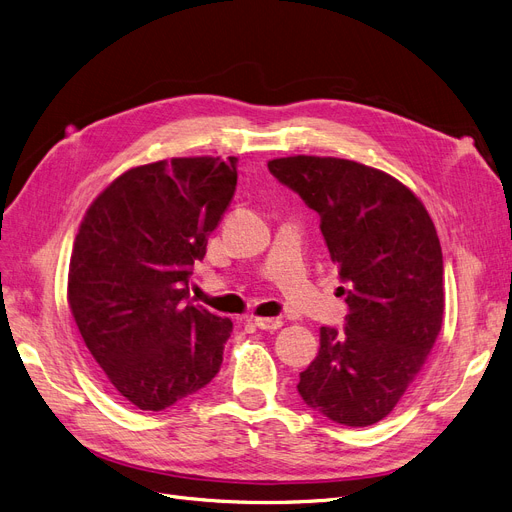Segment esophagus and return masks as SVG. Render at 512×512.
<instances>
[{
    "mask_svg": "<svg viewBox=\"0 0 512 512\" xmlns=\"http://www.w3.org/2000/svg\"><path fill=\"white\" fill-rule=\"evenodd\" d=\"M253 324L261 330H278L282 326V320L280 318H253Z\"/></svg>",
    "mask_w": 512,
    "mask_h": 512,
    "instance_id": "obj_1",
    "label": "esophagus"
}]
</instances>
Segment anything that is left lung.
<instances>
[{
  "label": "left lung",
  "instance_id": "left-lung-1",
  "mask_svg": "<svg viewBox=\"0 0 512 512\" xmlns=\"http://www.w3.org/2000/svg\"><path fill=\"white\" fill-rule=\"evenodd\" d=\"M268 169L320 215L349 307L345 328H320L299 395L339 425H374L412 385L441 330L443 257L433 219L410 188L362 163L297 154Z\"/></svg>",
  "mask_w": 512,
  "mask_h": 512
}]
</instances>
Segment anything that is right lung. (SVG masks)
<instances>
[{"instance_id":"right-lung-1","label":"right lung","mask_w":512,"mask_h":512,"mask_svg":"<svg viewBox=\"0 0 512 512\" xmlns=\"http://www.w3.org/2000/svg\"><path fill=\"white\" fill-rule=\"evenodd\" d=\"M236 157L133 167L87 209L69 265V307L106 381L159 412L213 381L230 318L194 305L188 280L236 190Z\"/></svg>"}]
</instances>
